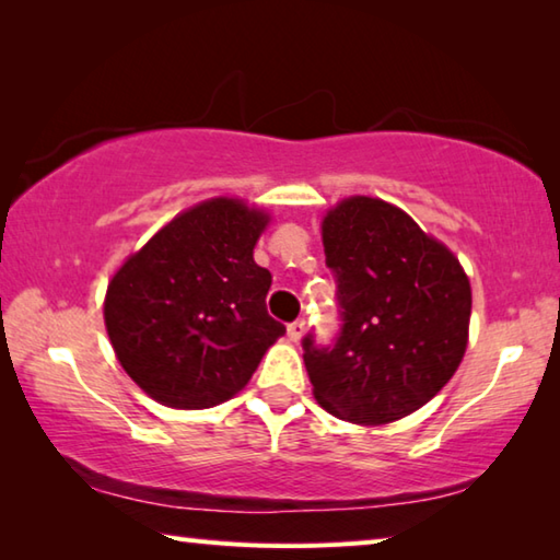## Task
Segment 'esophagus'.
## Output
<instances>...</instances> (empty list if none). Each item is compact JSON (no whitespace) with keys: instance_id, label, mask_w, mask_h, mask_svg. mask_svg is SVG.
I'll return each instance as SVG.
<instances>
[{"instance_id":"1","label":"esophagus","mask_w":560,"mask_h":560,"mask_svg":"<svg viewBox=\"0 0 560 560\" xmlns=\"http://www.w3.org/2000/svg\"><path fill=\"white\" fill-rule=\"evenodd\" d=\"M287 334H289V338L293 340V343H296V340H301V336L306 334V324H303V320H293V324H289Z\"/></svg>"}]
</instances>
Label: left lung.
I'll return each mask as SVG.
<instances>
[{"mask_svg":"<svg viewBox=\"0 0 560 560\" xmlns=\"http://www.w3.org/2000/svg\"><path fill=\"white\" fill-rule=\"evenodd\" d=\"M343 330L303 340L314 397L338 420L377 428L420 410L457 373L471 287L447 244L381 197L340 200L320 222Z\"/></svg>","mask_w":560,"mask_h":560,"instance_id":"8db88e82","label":"left lung"}]
</instances>
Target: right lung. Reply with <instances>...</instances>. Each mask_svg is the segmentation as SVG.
<instances>
[{"label":"right lung","mask_w":560,"mask_h":560,"mask_svg":"<svg viewBox=\"0 0 560 560\" xmlns=\"http://www.w3.org/2000/svg\"><path fill=\"white\" fill-rule=\"evenodd\" d=\"M269 222L240 197H210L113 273L103 301L110 346L155 402L205 410L232 400L287 334L267 311L271 273L254 261Z\"/></svg>","instance_id":"add662e5"}]
</instances>
